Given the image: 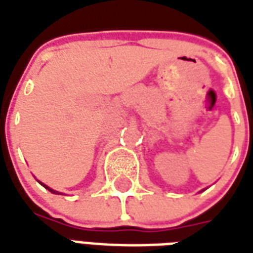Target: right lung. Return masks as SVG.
I'll list each match as a JSON object with an SVG mask.
<instances>
[{"label": "right lung", "mask_w": 253, "mask_h": 253, "mask_svg": "<svg viewBox=\"0 0 253 253\" xmlns=\"http://www.w3.org/2000/svg\"><path fill=\"white\" fill-rule=\"evenodd\" d=\"M41 184H42V186H43V187H44V188H47V190L50 191V192H52V194H59V192H58V191H54V190H51V188H50V187H47L46 184H43V183H41Z\"/></svg>", "instance_id": "1"}]
</instances>
